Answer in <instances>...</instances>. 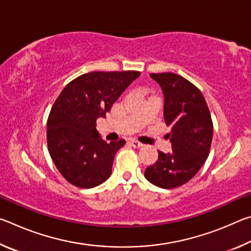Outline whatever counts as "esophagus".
Masks as SVG:
<instances>
[{
	"label": "esophagus",
	"mask_w": 251,
	"mask_h": 251,
	"mask_svg": "<svg viewBox=\"0 0 251 251\" xmlns=\"http://www.w3.org/2000/svg\"><path fill=\"white\" fill-rule=\"evenodd\" d=\"M129 144H130V145L133 146L134 148H141V147H143V144L137 142V141H135V139H131V141L129 142Z\"/></svg>",
	"instance_id": "esophagus-1"
}]
</instances>
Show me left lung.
I'll return each instance as SVG.
<instances>
[{
	"label": "left lung",
	"mask_w": 251,
	"mask_h": 251,
	"mask_svg": "<svg viewBox=\"0 0 251 251\" xmlns=\"http://www.w3.org/2000/svg\"><path fill=\"white\" fill-rule=\"evenodd\" d=\"M164 94V118L171 133L172 151H158V159L145 169L146 179L160 188L186 184L196 175L209 155L211 116L201 92L174 73L151 74Z\"/></svg>",
	"instance_id": "obj_1"
}]
</instances>
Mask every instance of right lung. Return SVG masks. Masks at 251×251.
Masks as SVG:
<instances>
[{
  "mask_svg": "<svg viewBox=\"0 0 251 251\" xmlns=\"http://www.w3.org/2000/svg\"><path fill=\"white\" fill-rule=\"evenodd\" d=\"M139 75L136 71L92 72L67 84L55 100L48 120L49 151L72 185L93 188L110 176L114 157L125 141L106 143L96 121Z\"/></svg>",
  "mask_w": 251,
  "mask_h": 251,
  "instance_id": "obj_1",
  "label": "right lung"
}]
</instances>
